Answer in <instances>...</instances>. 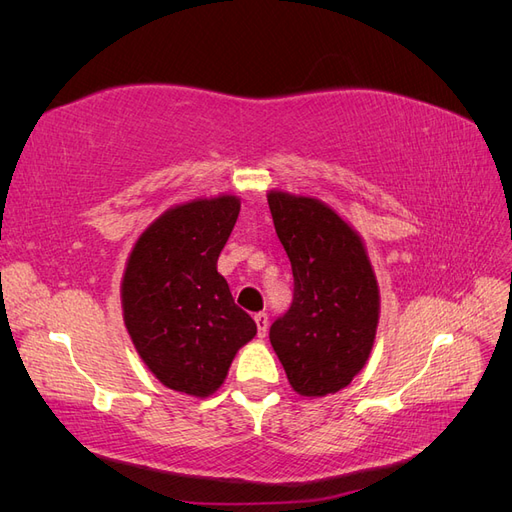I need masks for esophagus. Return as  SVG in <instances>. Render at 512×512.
Here are the masks:
<instances>
[{
	"instance_id": "obj_1",
	"label": "esophagus",
	"mask_w": 512,
	"mask_h": 512,
	"mask_svg": "<svg viewBox=\"0 0 512 512\" xmlns=\"http://www.w3.org/2000/svg\"><path fill=\"white\" fill-rule=\"evenodd\" d=\"M254 322H256V327H258V337H265V335H267V327H269L267 314H265V312H258V314L254 316Z\"/></svg>"
}]
</instances>
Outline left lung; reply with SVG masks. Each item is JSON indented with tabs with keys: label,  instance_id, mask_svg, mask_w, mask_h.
Masks as SVG:
<instances>
[{
	"label": "left lung",
	"instance_id": "obj_1",
	"mask_svg": "<svg viewBox=\"0 0 512 512\" xmlns=\"http://www.w3.org/2000/svg\"><path fill=\"white\" fill-rule=\"evenodd\" d=\"M275 232L290 258L294 292L269 339L294 391L337 393L374 346L380 297L361 237L316 198L269 194Z\"/></svg>",
	"mask_w": 512,
	"mask_h": 512
}]
</instances>
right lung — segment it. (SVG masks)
<instances>
[{
	"instance_id": "right-lung-1",
	"label": "right lung",
	"mask_w": 512,
	"mask_h": 512,
	"mask_svg": "<svg viewBox=\"0 0 512 512\" xmlns=\"http://www.w3.org/2000/svg\"><path fill=\"white\" fill-rule=\"evenodd\" d=\"M239 207L237 196H218L166 211L136 241L123 275V320L138 354L185 395L218 391L237 350L256 335L218 273Z\"/></svg>"
}]
</instances>
